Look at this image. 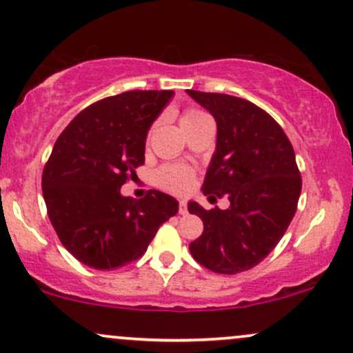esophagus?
<instances>
[{"label": "esophagus", "instance_id": "obj_1", "mask_svg": "<svg viewBox=\"0 0 353 353\" xmlns=\"http://www.w3.org/2000/svg\"><path fill=\"white\" fill-rule=\"evenodd\" d=\"M179 214L181 216H185V214H188V202L185 201L179 202Z\"/></svg>", "mask_w": 353, "mask_h": 353}]
</instances>
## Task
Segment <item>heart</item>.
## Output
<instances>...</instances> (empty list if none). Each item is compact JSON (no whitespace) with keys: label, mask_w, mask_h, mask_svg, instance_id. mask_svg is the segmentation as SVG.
<instances>
[{"label":"heart","mask_w":353,"mask_h":353,"mask_svg":"<svg viewBox=\"0 0 353 353\" xmlns=\"http://www.w3.org/2000/svg\"><path fill=\"white\" fill-rule=\"evenodd\" d=\"M201 116H204L202 111L188 109L184 116H182V121L197 119ZM157 182L164 189L172 190V192H182V190L189 189L190 182H192V171L185 168V165H168V168H163L157 172Z\"/></svg>","instance_id":"1"}]
</instances>
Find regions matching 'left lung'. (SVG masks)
Listing matches in <instances>:
<instances>
[{
  "label": "left lung",
  "instance_id": "8db88e82",
  "mask_svg": "<svg viewBox=\"0 0 353 353\" xmlns=\"http://www.w3.org/2000/svg\"><path fill=\"white\" fill-rule=\"evenodd\" d=\"M188 94L217 124L202 192L230 201L225 210L189 202V212L204 222L189 250L212 272H244L272 252L297 210L302 179L294 148L274 117L250 101L192 89Z\"/></svg>",
  "mask_w": 353,
  "mask_h": 353
}]
</instances>
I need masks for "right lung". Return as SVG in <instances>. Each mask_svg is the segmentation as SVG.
I'll return each mask as SVG.
<instances>
[{"label":"right lung","instance_id":"add662e5","mask_svg":"<svg viewBox=\"0 0 353 353\" xmlns=\"http://www.w3.org/2000/svg\"><path fill=\"white\" fill-rule=\"evenodd\" d=\"M174 91H128L81 111L61 132L43 171V197L61 244L84 265L124 267L148 250L179 202L161 190L124 197L144 164L145 137Z\"/></svg>","mask_w":353,"mask_h":353}]
</instances>
